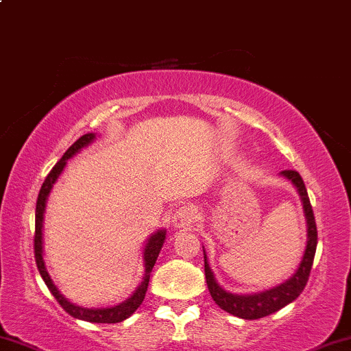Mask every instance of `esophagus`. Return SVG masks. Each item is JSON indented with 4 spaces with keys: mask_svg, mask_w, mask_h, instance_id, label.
<instances>
[{
    "mask_svg": "<svg viewBox=\"0 0 351 351\" xmlns=\"http://www.w3.org/2000/svg\"><path fill=\"white\" fill-rule=\"evenodd\" d=\"M197 222V213L196 209L191 208V206H183V208H180L176 210L175 214H173L171 217V223L175 229H191L194 223Z\"/></svg>",
    "mask_w": 351,
    "mask_h": 351,
    "instance_id": "obj_1",
    "label": "esophagus"
}]
</instances>
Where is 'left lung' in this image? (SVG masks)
Here are the masks:
<instances>
[{"mask_svg":"<svg viewBox=\"0 0 351 351\" xmlns=\"http://www.w3.org/2000/svg\"><path fill=\"white\" fill-rule=\"evenodd\" d=\"M280 175L285 176L286 180H289L291 183L294 184V188L298 189L302 201L304 216H306L307 222L306 250H304L302 260L301 263H299L296 273H294L289 280H286L285 282H281V285L274 286V288H269L267 291H260V293L252 294H234L223 289L222 286H219L216 276H214L213 269H210L208 263V255H206L204 252V273L210 296H213V299L216 301V304L221 309L235 315V317L245 320L267 317V315L282 309V307L288 306L289 302H293L294 299H298L299 294L302 293V289L306 288L312 263H314L315 248H317V227H315L314 210H312L309 196H307L306 184H304L301 175L294 170H285L281 171ZM202 250H204V247H202Z\"/></svg>","mask_w":351,"mask_h":351,"instance_id":"8db88e82","label":"left lung"}]
</instances>
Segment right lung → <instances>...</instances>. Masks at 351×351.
Returning <instances> with one entry per match:
<instances>
[{
  "mask_svg": "<svg viewBox=\"0 0 351 351\" xmlns=\"http://www.w3.org/2000/svg\"><path fill=\"white\" fill-rule=\"evenodd\" d=\"M96 138V134H84L78 138L73 145L70 147L69 150L63 154V157L60 158V162H57V165L50 170V173L45 178L44 183H42V188L39 191V196H37V204H36V235H34V253H36V263H37V269H39L42 280L45 281L47 288L52 293V296L57 299L58 304L65 309L71 317L80 319V320H86V322H93V324H117L125 320L130 315L137 311V307L141 306L143 299H145V293L147 288H149V281H150V273L152 268H154L155 261L158 258V253L162 250L165 237H167V230H157L147 239L145 248H143V267H145V274H143L141 285L135 288V291L130 294V298L125 299L124 302L117 304V306L112 307H101V309H95V307H83V306H77V304L70 302L63 294L58 291L57 286L53 285L52 278L45 268V261H44V240H42V227H44V213H45V206H47V199L49 194L52 191L55 181L58 180V176L62 175L63 168L66 167V162L77 155L80 150L88 147L90 143Z\"/></svg>",
  "mask_w": 351,
  "mask_h": 351,
  "instance_id": "add662e5",
  "label": "right lung"
}]
</instances>
